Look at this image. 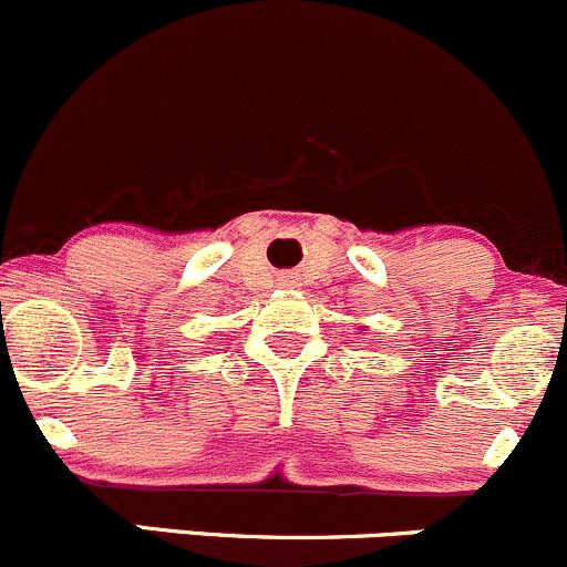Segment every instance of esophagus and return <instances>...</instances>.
Listing matches in <instances>:
<instances>
[{"instance_id":"esophagus-1","label":"esophagus","mask_w":567,"mask_h":567,"mask_svg":"<svg viewBox=\"0 0 567 567\" xmlns=\"http://www.w3.org/2000/svg\"><path fill=\"white\" fill-rule=\"evenodd\" d=\"M279 285H282V288H296V277L293 274H285V277H279Z\"/></svg>"}]
</instances>
